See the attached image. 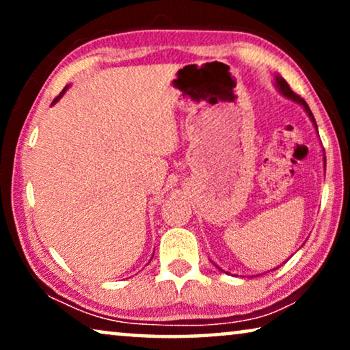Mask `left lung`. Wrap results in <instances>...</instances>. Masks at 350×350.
<instances>
[{
	"label": "left lung",
	"mask_w": 350,
	"mask_h": 350,
	"mask_svg": "<svg viewBox=\"0 0 350 350\" xmlns=\"http://www.w3.org/2000/svg\"><path fill=\"white\" fill-rule=\"evenodd\" d=\"M275 85H277V89H279V92H280L282 95H285L286 98H291V100H293V102L303 105L304 109H306V113H308V116L310 118V121H312V124H314V127L317 129V122H315L314 114H312V111H310V108L308 107V103H306L304 100L299 97V95H296V94L293 92V90L290 89L288 83H286V81H285L284 78H282V76H275ZM325 161H327V159H325V157H323V162H325ZM275 269H277V267H275Z\"/></svg>",
	"instance_id": "left-lung-1"
}]
</instances>
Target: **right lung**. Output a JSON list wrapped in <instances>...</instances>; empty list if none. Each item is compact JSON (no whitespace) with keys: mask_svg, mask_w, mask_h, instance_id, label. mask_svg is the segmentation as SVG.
Segmentation results:
<instances>
[{"mask_svg":"<svg viewBox=\"0 0 350 350\" xmlns=\"http://www.w3.org/2000/svg\"><path fill=\"white\" fill-rule=\"evenodd\" d=\"M66 89H68V85H66V88H65V89H64V90H62V92H60V95H57V97H55V98H54V102H52V103H55V102H59V98H60V97H62V95H64V94H65V92H66Z\"/></svg>","mask_w":350,"mask_h":350,"instance_id":"add662e5","label":"right lung"}]
</instances>
